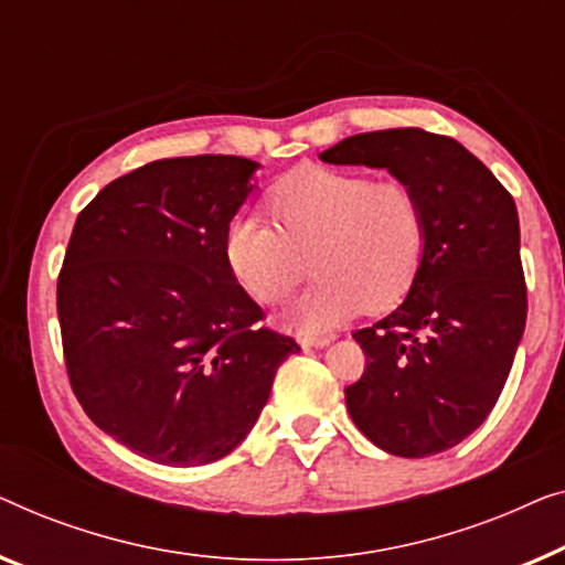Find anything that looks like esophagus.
Wrapping results in <instances>:
<instances>
[{
  "mask_svg": "<svg viewBox=\"0 0 565 565\" xmlns=\"http://www.w3.org/2000/svg\"><path fill=\"white\" fill-rule=\"evenodd\" d=\"M299 345L301 348H324V345H330V338H324V335H299Z\"/></svg>",
  "mask_w": 565,
  "mask_h": 565,
  "instance_id": "34e87169",
  "label": "esophagus"
}]
</instances>
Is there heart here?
<instances>
[{"mask_svg": "<svg viewBox=\"0 0 565 565\" xmlns=\"http://www.w3.org/2000/svg\"><path fill=\"white\" fill-rule=\"evenodd\" d=\"M274 227L237 220L225 235V266L258 305L274 307L320 276L289 312L299 332H328L359 312H386L407 297L427 248V214L407 181L363 171L299 166L266 194Z\"/></svg>", "mask_w": 565, "mask_h": 565, "instance_id": "heart-1", "label": "heart"}]
</instances>
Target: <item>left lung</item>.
<instances>
[{
	"instance_id": "left-lung-1",
	"label": "left lung",
	"mask_w": 565,
	"mask_h": 565,
	"mask_svg": "<svg viewBox=\"0 0 565 565\" xmlns=\"http://www.w3.org/2000/svg\"><path fill=\"white\" fill-rule=\"evenodd\" d=\"M320 158L386 169L425 204L423 268L392 315L353 332L365 371L345 388V404L381 450L435 456L489 417L522 340L518 206L458 140L419 127L353 135Z\"/></svg>"
}]
</instances>
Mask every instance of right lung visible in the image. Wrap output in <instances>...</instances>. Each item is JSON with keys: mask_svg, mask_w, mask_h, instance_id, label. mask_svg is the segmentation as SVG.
Returning a JSON list of instances; mask_svg holds the SVG:
<instances>
[{"mask_svg": "<svg viewBox=\"0 0 565 565\" xmlns=\"http://www.w3.org/2000/svg\"><path fill=\"white\" fill-rule=\"evenodd\" d=\"M256 161L163 158L107 184L76 217L58 276L71 388L99 430L163 466H202L253 430L291 338L225 266Z\"/></svg>", "mask_w": 565, "mask_h": 565, "instance_id": "obj_1", "label": "right lung"}]
</instances>
